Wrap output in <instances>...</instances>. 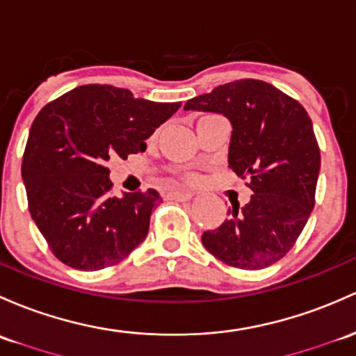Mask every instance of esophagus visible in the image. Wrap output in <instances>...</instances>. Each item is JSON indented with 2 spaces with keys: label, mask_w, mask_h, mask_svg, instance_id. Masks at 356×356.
I'll list each match as a JSON object with an SVG mask.
<instances>
[{
  "label": "esophagus",
  "mask_w": 356,
  "mask_h": 356,
  "mask_svg": "<svg viewBox=\"0 0 356 356\" xmlns=\"http://www.w3.org/2000/svg\"><path fill=\"white\" fill-rule=\"evenodd\" d=\"M171 200H190L193 197L192 192H170L166 195Z\"/></svg>",
  "instance_id": "34e87169"
}]
</instances>
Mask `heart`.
<instances>
[{
    "label": "heart",
    "instance_id": "1",
    "mask_svg": "<svg viewBox=\"0 0 356 356\" xmlns=\"http://www.w3.org/2000/svg\"><path fill=\"white\" fill-rule=\"evenodd\" d=\"M186 181H188V183H197L198 181V177H197V175H186Z\"/></svg>",
    "mask_w": 356,
    "mask_h": 356
}]
</instances>
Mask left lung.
<instances>
[{
	"label": "left lung",
	"mask_w": 356,
	"mask_h": 356,
	"mask_svg": "<svg viewBox=\"0 0 356 356\" xmlns=\"http://www.w3.org/2000/svg\"><path fill=\"white\" fill-rule=\"evenodd\" d=\"M185 110L222 113L231 120L229 168L253 192L244 207L202 234L225 265L261 270L289 253L316 204L321 152L311 117L278 88L238 79L185 103Z\"/></svg>",
	"instance_id": "left-lung-1"
}]
</instances>
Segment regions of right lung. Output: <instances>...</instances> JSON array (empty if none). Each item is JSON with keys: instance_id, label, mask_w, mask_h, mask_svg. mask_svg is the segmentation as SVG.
I'll return each instance as SVG.
<instances>
[{"instance_id": "add662e5", "label": "right lung", "mask_w": 356, "mask_h": 356, "mask_svg": "<svg viewBox=\"0 0 356 356\" xmlns=\"http://www.w3.org/2000/svg\"><path fill=\"white\" fill-rule=\"evenodd\" d=\"M179 106L134 98L124 88L85 85L40 110L22 178L30 216L64 265L83 271L113 266L146 239L161 195L149 188L112 197L105 164L146 151L144 140Z\"/></svg>"}]
</instances>
